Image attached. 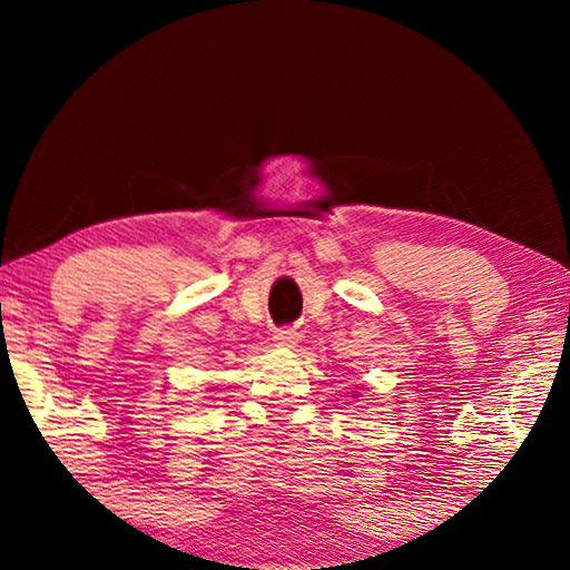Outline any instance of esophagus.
<instances>
[{
  "instance_id": "1",
  "label": "esophagus",
  "mask_w": 570,
  "mask_h": 570,
  "mask_svg": "<svg viewBox=\"0 0 570 570\" xmlns=\"http://www.w3.org/2000/svg\"><path fill=\"white\" fill-rule=\"evenodd\" d=\"M274 342L278 346H288V350H292V346L298 344V332H294V330H278L274 334Z\"/></svg>"
}]
</instances>
